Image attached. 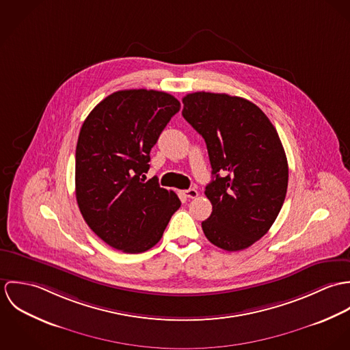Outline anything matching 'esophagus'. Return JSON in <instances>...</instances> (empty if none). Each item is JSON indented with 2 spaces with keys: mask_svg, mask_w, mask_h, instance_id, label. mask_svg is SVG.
I'll return each instance as SVG.
<instances>
[{
  "mask_svg": "<svg viewBox=\"0 0 350 350\" xmlns=\"http://www.w3.org/2000/svg\"><path fill=\"white\" fill-rule=\"evenodd\" d=\"M183 196H185L186 198L194 200V198L198 197V191H197L196 189H189V190H185V191H183Z\"/></svg>",
  "mask_w": 350,
  "mask_h": 350,
  "instance_id": "1",
  "label": "esophagus"
}]
</instances>
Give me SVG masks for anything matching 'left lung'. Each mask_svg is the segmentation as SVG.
<instances>
[{"label":"left lung","mask_w":350,"mask_h":350,"mask_svg":"<svg viewBox=\"0 0 350 350\" xmlns=\"http://www.w3.org/2000/svg\"><path fill=\"white\" fill-rule=\"evenodd\" d=\"M182 114L204 139L213 170L203 233L221 250H245L269 230L286 198L288 164L279 135L258 106L229 94H187Z\"/></svg>","instance_id":"obj_1"}]
</instances>
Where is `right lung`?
<instances>
[{"mask_svg": "<svg viewBox=\"0 0 350 350\" xmlns=\"http://www.w3.org/2000/svg\"><path fill=\"white\" fill-rule=\"evenodd\" d=\"M179 109L180 102L164 92L120 90L100 100L81 128L77 202L90 229L114 250H150L180 207L174 191L140 178L150 170L152 147Z\"/></svg>", "mask_w": 350, "mask_h": 350, "instance_id": "obj_1", "label": "right lung"}]
</instances>
